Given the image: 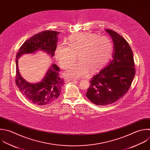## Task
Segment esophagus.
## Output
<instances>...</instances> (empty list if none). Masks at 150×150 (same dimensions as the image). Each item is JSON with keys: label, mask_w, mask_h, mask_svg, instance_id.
<instances>
[{"label": "esophagus", "mask_w": 150, "mask_h": 150, "mask_svg": "<svg viewBox=\"0 0 150 150\" xmlns=\"http://www.w3.org/2000/svg\"><path fill=\"white\" fill-rule=\"evenodd\" d=\"M64 80L65 81H77V80H75V79H70V78H68V77H64Z\"/></svg>", "instance_id": "esophagus-1"}]
</instances>
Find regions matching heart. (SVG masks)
Instances as JSON below:
<instances>
[{"instance_id":"b5f03b06","label":"heart","mask_w":150,"mask_h":150,"mask_svg":"<svg viewBox=\"0 0 150 150\" xmlns=\"http://www.w3.org/2000/svg\"><path fill=\"white\" fill-rule=\"evenodd\" d=\"M112 52L113 44L108 38L90 32H80L69 38L67 45L58 43L54 54L63 68L71 66L77 55L80 61L73 64L66 74L79 78L87 75L90 70L94 72L101 69L108 62Z\"/></svg>"}]
</instances>
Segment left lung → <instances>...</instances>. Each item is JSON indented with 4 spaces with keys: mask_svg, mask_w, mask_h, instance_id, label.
I'll return each mask as SVG.
<instances>
[{
    "mask_svg": "<svg viewBox=\"0 0 150 150\" xmlns=\"http://www.w3.org/2000/svg\"><path fill=\"white\" fill-rule=\"evenodd\" d=\"M112 38V60L90 81L86 94L97 105H107L122 97L129 90L135 74L132 50L127 42L115 32L105 30Z\"/></svg>",
    "mask_w": 150,
    "mask_h": 150,
    "instance_id": "8db88e82",
    "label": "left lung"
}]
</instances>
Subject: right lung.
Listing matches in <instances>:
<instances>
[{"instance_id":"right-lung-1","label":"right lung","mask_w":150,"mask_h":150,"mask_svg":"<svg viewBox=\"0 0 150 150\" xmlns=\"http://www.w3.org/2000/svg\"><path fill=\"white\" fill-rule=\"evenodd\" d=\"M60 32L46 30L39 33L27 40L20 47L16 57V84L20 91L32 103L45 105L54 101L59 96L64 81L59 76V68L52 64L41 81L32 83L26 81L20 74L18 59L25 54L42 51L53 57Z\"/></svg>"}]
</instances>
